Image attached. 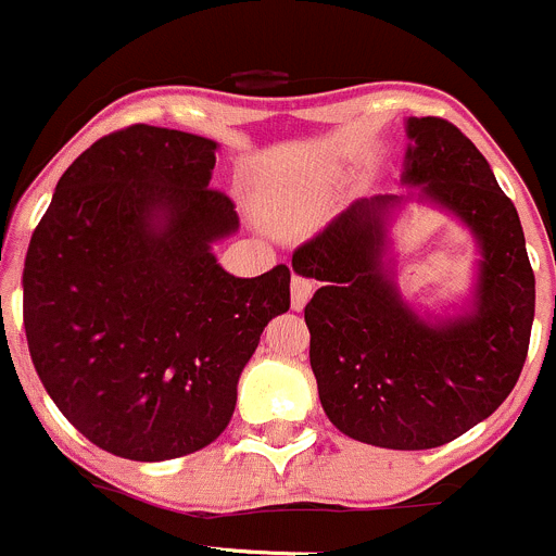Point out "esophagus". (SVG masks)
<instances>
[{"label":"esophagus","mask_w":556,"mask_h":556,"mask_svg":"<svg viewBox=\"0 0 556 556\" xmlns=\"http://www.w3.org/2000/svg\"><path fill=\"white\" fill-rule=\"evenodd\" d=\"M313 290V279L302 277V274H293V279H290V307H293L295 313H302V309L307 307Z\"/></svg>","instance_id":"1"}]
</instances>
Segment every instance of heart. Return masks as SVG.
Wrapping results in <instances>:
<instances>
[{
  "label": "heart",
  "mask_w": 556,
  "mask_h": 556,
  "mask_svg": "<svg viewBox=\"0 0 556 556\" xmlns=\"http://www.w3.org/2000/svg\"><path fill=\"white\" fill-rule=\"evenodd\" d=\"M266 214L282 230H302L318 216V202L307 191L285 186L266 197Z\"/></svg>",
  "instance_id": "b5f03b06"
}]
</instances>
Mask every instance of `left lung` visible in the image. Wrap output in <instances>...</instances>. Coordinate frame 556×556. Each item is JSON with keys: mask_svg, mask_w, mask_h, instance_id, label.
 Segmentation results:
<instances>
[{"mask_svg": "<svg viewBox=\"0 0 556 556\" xmlns=\"http://www.w3.org/2000/svg\"><path fill=\"white\" fill-rule=\"evenodd\" d=\"M406 137V194L351 202L295 249L293 271L320 282L304 320L331 425L372 447L430 450L489 419L516 387L535 274L516 205L471 139L439 117H408ZM408 201L444 210L478 243L470 295L444 314L417 311L396 285L388 227Z\"/></svg>", "mask_w": 556, "mask_h": 556, "instance_id": "left-lung-1", "label": "left lung"}]
</instances>
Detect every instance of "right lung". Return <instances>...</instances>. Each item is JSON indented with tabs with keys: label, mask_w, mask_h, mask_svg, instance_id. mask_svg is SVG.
<instances>
[{
	"label": "right lung",
	"mask_w": 556,
	"mask_h": 556,
	"mask_svg": "<svg viewBox=\"0 0 556 556\" xmlns=\"http://www.w3.org/2000/svg\"><path fill=\"white\" fill-rule=\"evenodd\" d=\"M219 144L139 126L65 169L24 263V329L46 392L96 447L169 460L222 435L290 268L232 277L214 243L236 205L207 189Z\"/></svg>",
	"instance_id": "add662e5"
}]
</instances>
